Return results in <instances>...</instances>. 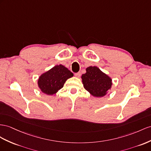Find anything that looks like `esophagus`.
Segmentation results:
<instances>
[{
    "label": "esophagus",
    "mask_w": 151,
    "mask_h": 151,
    "mask_svg": "<svg viewBox=\"0 0 151 151\" xmlns=\"http://www.w3.org/2000/svg\"><path fill=\"white\" fill-rule=\"evenodd\" d=\"M75 75L76 77H77V78H80V76H81V73L78 72V73H75Z\"/></svg>",
    "instance_id": "obj_1"
}]
</instances>
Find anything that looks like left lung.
Masks as SVG:
<instances>
[{
	"label": "left lung",
	"mask_w": 151,
	"mask_h": 151,
	"mask_svg": "<svg viewBox=\"0 0 151 151\" xmlns=\"http://www.w3.org/2000/svg\"><path fill=\"white\" fill-rule=\"evenodd\" d=\"M81 78L85 89L96 98L106 96L112 86V79L97 66L87 68Z\"/></svg>",
	"instance_id": "1"
}]
</instances>
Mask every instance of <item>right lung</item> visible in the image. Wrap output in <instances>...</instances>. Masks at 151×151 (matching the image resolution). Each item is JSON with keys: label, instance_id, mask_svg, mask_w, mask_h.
<instances>
[{"label": "right lung", "instance_id": "1", "mask_svg": "<svg viewBox=\"0 0 151 151\" xmlns=\"http://www.w3.org/2000/svg\"><path fill=\"white\" fill-rule=\"evenodd\" d=\"M73 76V73L64 65H56L39 77L37 86L45 94L53 95L63 87L68 79Z\"/></svg>", "mask_w": 151, "mask_h": 151}]
</instances>
